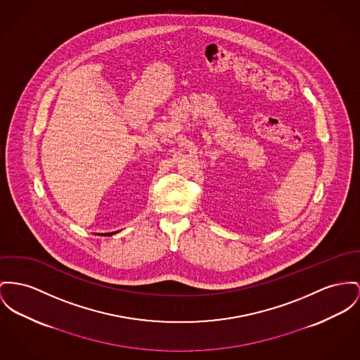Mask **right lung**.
Listing matches in <instances>:
<instances>
[{"mask_svg":"<svg viewBox=\"0 0 360 360\" xmlns=\"http://www.w3.org/2000/svg\"><path fill=\"white\" fill-rule=\"evenodd\" d=\"M115 233H117V232H110V233H101V236H112V235H115ZM99 235V233H98Z\"/></svg>","mask_w":360,"mask_h":360,"instance_id":"right-lung-1","label":"right lung"}]
</instances>
